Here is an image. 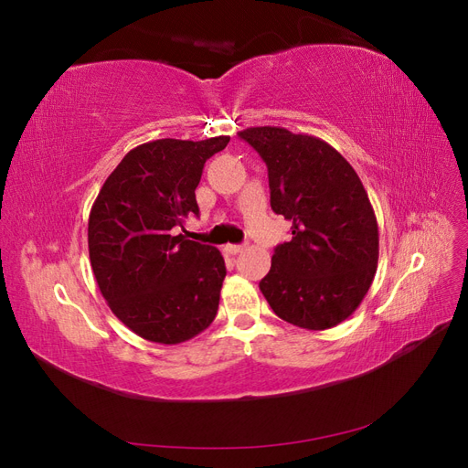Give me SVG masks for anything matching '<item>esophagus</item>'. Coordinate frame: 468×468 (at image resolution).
Wrapping results in <instances>:
<instances>
[{
    "label": "esophagus",
    "mask_w": 468,
    "mask_h": 468,
    "mask_svg": "<svg viewBox=\"0 0 468 468\" xmlns=\"http://www.w3.org/2000/svg\"><path fill=\"white\" fill-rule=\"evenodd\" d=\"M229 253H232V256H236V253H242L246 250V246H238V244H229L224 248Z\"/></svg>",
    "instance_id": "1"
}]
</instances>
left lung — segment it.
Instances as JSON below:
<instances>
[{"label":"left lung","instance_id":"obj_1","mask_svg":"<svg viewBox=\"0 0 468 468\" xmlns=\"http://www.w3.org/2000/svg\"><path fill=\"white\" fill-rule=\"evenodd\" d=\"M239 138L269 176L271 208L292 226L260 289L273 313L306 330L349 318L377 273L378 226L356 169L324 140L281 126H251Z\"/></svg>","mask_w":468,"mask_h":468}]
</instances>
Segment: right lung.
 Listing matches in <instances>:
<instances>
[{"label": "right lung", "instance_id": "add662e5", "mask_svg": "<svg viewBox=\"0 0 468 468\" xmlns=\"http://www.w3.org/2000/svg\"><path fill=\"white\" fill-rule=\"evenodd\" d=\"M230 136L162 138L124 155L90 212L88 246L97 287L126 328L176 346L215 320L226 267L215 246L176 236L199 215L195 189L205 162Z\"/></svg>", "mask_w": 468, "mask_h": 468}]
</instances>
